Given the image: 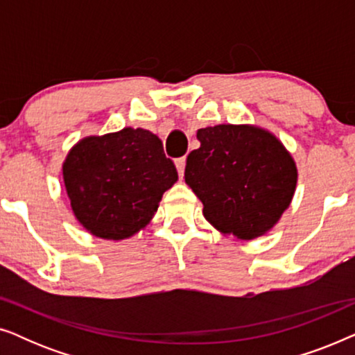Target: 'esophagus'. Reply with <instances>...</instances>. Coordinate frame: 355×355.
Returning <instances> with one entry per match:
<instances>
[{"mask_svg": "<svg viewBox=\"0 0 355 355\" xmlns=\"http://www.w3.org/2000/svg\"><path fill=\"white\" fill-rule=\"evenodd\" d=\"M174 164H176V169H178L179 176L182 178V174H184V168H186V157H182V158H178L176 162H174Z\"/></svg>", "mask_w": 355, "mask_h": 355, "instance_id": "34e87169", "label": "esophagus"}]
</instances>
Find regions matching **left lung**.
<instances>
[{
	"instance_id": "obj_1",
	"label": "left lung",
	"mask_w": 355,
	"mask_h": 355,
	"mask_svg": "<svg viewBox=\"0 0 355 355\" xmlns=\"http://www.w3.org/2000/svg\"><path fill=\"white\" fill-rule=\"evenodd\" d=\"M197 139L184 179L203 203L205 220L236 241L273 230L297 186V166L281 140L252 124L198 129Z\"/></svg>"
}]
</instances>
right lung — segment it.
<instances>
[{
    "instance_id": "obj_1",
    "label": "right lung",
    "mask_w": 355,
    "mask_h": 355,
    "mask_svg": "<svg viewBox=\"0 0 355 355\" xmlns=\"http://www.w3.org/2000/svg\"><path fill=\"white\" fill-rule=\"evenodd\" d=\"M62 179L77 221L92 236L123 241L152 221L178 171L157 135L124 128L79 140L62 163Z\"/></svg>"
}]
</instances>
